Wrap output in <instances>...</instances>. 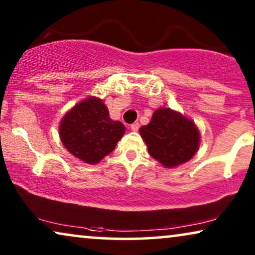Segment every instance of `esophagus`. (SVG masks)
<instances>
[{
    "mask_svg": "<svg viewBox=\"0 0 255 255\" xmlns=\"http://www.w3.org/2000/svg\"><path fill=\"white\" fill-rule=\"evenodd\" d=\"M131 130L132 131H138L139 130V123L131 124Z\"/></svg>",
    "mask_w": 255,
    "mask_h": 255,
    "instance_id": "esophagus-1",
    "label": "esophagus"
}]
</instances>
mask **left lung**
Segmentation results:
<instances>
[{
	"instance_id": "1",
	"label": "left lung",
	"mask_w": 255,
	"mask_h": 255,
	"mask_svg": "<svg viewBox=\"0 0 255 255\" xmlns=\"http://www.w3.org/2000/svg\"><path fill=\"white\" fill-rule=\"evenodd\" d=\"M149 155L166 168L189 161L198 151L201 133L194 121L170 108H159L139 128Z\"/></svg>"
}]
</instances>
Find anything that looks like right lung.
Masks as SVG:
<instances>
[{"label": "right lung", "mask_w": 255, "mask_h": 255, "mask_svg": "<svg viewBox=\"0 0 255 255\" xmlns=\"http://www.w3.org/2000/svg\"><path fill=\"white\" fill-rule=\"evenodd\" d=\"M124 133V125L111 120L106 104L95 96L76 103L59 124V135L66 149L89 165L99 163L113 152Z\"/></svg>", "instance_id": "right-lung-1"}]
</instances>
